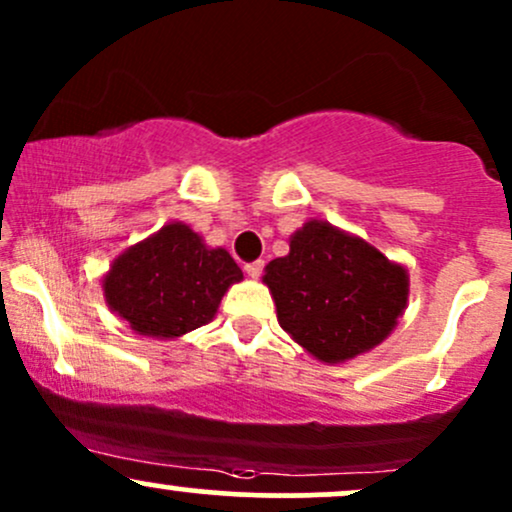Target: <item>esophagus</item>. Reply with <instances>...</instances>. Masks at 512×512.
Here are the masks:
<instances>
[{"label":"esophagus","mask_w":512,"mask_h":512,"mask_svg":"<svg viewBox=\"0 0 512 512\" xmlns=\"http://www.w3.org/2000/svg\"><path fill=\"white\" fill-rule=\"evenodd\" d=\"M245 274L250 276V279H257V276L262 274V269H264V262L262 260H255V262H245Z\"/></svg>","instance_id":"obj_1"}]
</instances>
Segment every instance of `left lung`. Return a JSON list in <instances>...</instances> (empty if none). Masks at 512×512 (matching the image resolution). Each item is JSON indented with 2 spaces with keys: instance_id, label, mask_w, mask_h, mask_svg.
<instances>
[{
  "instance_id": "obj_1",
  "label": "left lung",
  "mask_w": 512,
  "mask_h": 512,
  "mask_svg": "<svg viewBox=\"0 0 512 512\" xmlns=\"http://www.w3.org/2000/svg\"><path fill=\"white\" fill-rule=\"evenodd\" d=\"M264 284L284 332L325 363L383 342L409 293L404 267L325 221H308L293 233L291 252L267 264Z\"/></svg>"
}]
</instances>
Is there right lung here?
Returning <instances> with one entry per match:
<instances>
[{
  "label": "right lung",
  "instance_id": "right-lung-1",
  "mask_svg": "<svg viewBox=\"0 0 512 512\" xmlns=\"http://www.w3.org/2000/svg\"><path fill=\"white\" fill-rule=\"evenodd\" d=\"M243 272L223 248H207L185 223H168L129 248L103 279L105 301L134 332L173 339L207 325Z\"/></svg>",
  "mask_w": 512,
  "mask_h": 512
}]
</instances>
